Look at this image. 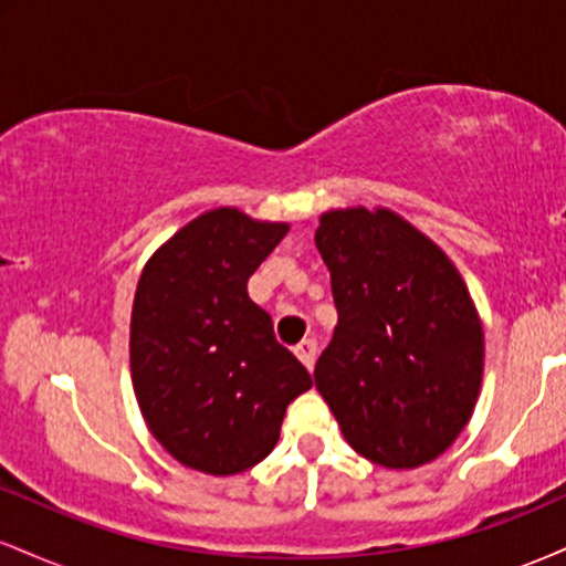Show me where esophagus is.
Wrapping results in <instances>:
<instances>
[{
    "instance_id": "34e87169",
    "label": "esophagus",
    "mask_w": 566,
    "mask_h": 566,
    "mask_svg": "<svg viewBox=\"0 0 566 566\" xmlns=\"http://www.w3.org/2000/svg\"><path fill=\"white\" fill-rule=\"evenodd\" d=\"M295 354H297V359H301L305 367L314 369L316 354H319V343H316L314 337H305V340H301V343H297V346H295Z\"/></svg>"
}]
</instances>
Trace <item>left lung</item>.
Here are the masks:
<instances>
[{"label":"left lung","instance_id":"1","mask_svg":"<svg viewBox=\"0 0 566 566\" xmlns=\"http://www.w3.org/2000/svg\"><path fill=\"white\" fill-rule=\"evenodd\" d=\"M316 247L337 308L316 388L356 452L418 469L460 437L482 386L484 333L469 290L391 210L324 212Z\"/></svg>","mask_w":566,"mask_h":566}]
</instances>
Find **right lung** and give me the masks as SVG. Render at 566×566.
<instances>
[{
  "label": "right lung",
  "mask_w": 566,
  "mask_h": 566,
  "mask_svg": "<svg viewBox=\"0 0 566 566\" xmlns=\"http://www.w3.org/2000/svg\"><path fill=\"white\" fill-rule=\"evenodd\" d=\"M290 231L220 207L180 229L143 269L129 369L148 431L175 460L212 476L274 450L311 375L282 343L247 282Z\"/></svg>",
  "instance_id": "right-lung-1"
}]
</instances>
